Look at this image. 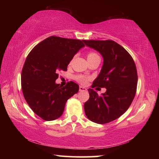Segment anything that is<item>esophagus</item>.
I'll return each instance as SVG.
<instances>
[{
  "label": "esophagus",
  "instance_id": "esophagus-1",
  "mask_svg": "<svg viewBox=\"0 0 159 159\" xmlns=\"http://www.w3.org/2000/svg\"><path fill=\"white\" fill-rule=\"evenodd\" d=\"M79 90L80 91H86V90H87V88H85V87H83V86H80Z\"/></svg>",
  "mask_w": 159,
  "mask_h": 159
}]
</instances>
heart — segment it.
<instances>
[{
    "label": "heart",
    "instance_id": "heart-1",
    "mask_svg": "<svg viewBox=\"0 0 159 159\" xmlns=\"http://www.w3.org/2000/svg\"><path fill=\"white\" fill-rule=\"evenodd\" d=\"M95 57H98V55L94 52H90L88 55V58H93ZM76 80H78L79 82H80V83H82V84H85L86 83V80H87L86 78H85L83 76H77L76 77Z\"/></svg>",
    "mask_w": 159,
    "mask_h": 159
}]
</instances>
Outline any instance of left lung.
Here are the masks:
<instances>
[{
  "instance_id": "1",
  "label": "left lung",
  "mask_w": 159,
  "mask_h": 159,
  "mask_svg": "<svg viewBox=\"0 0 159 159\" xmlns=\"http://www.w3.org/2000/svg\"><path fill=\"white\" fill-rule=\"evenodd\" d=\"M86 46L100 53L103 65L92 88H105L99 96L92 88L84 104L91 121L104 124L119 118L127 111L136 93L138 73L133 58L121 45L113 41L83 40Z\"/></svg>"
}]
</instances>
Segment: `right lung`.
Instances as JSON below:
<instances>
[{"instance_id": "add662e5", "label": "right lung", "mask_w": 159, "mask_h": 159, "mask_svg": "<svg viewBox=\"0 0 159 159\" xmlns=\"http://www.w3.org/2000/svg\"><path fill=\"white\" fill-rule=\"evenodd\" d=\"M83 41L50 36L39 43L29 54L21 71V89L35 114L45 120L62 115L66 102L79 92L73 81L61 87L56 83L58 73L67 66L80 49Z\"/></svg>"}]
</instances>
